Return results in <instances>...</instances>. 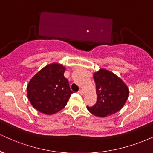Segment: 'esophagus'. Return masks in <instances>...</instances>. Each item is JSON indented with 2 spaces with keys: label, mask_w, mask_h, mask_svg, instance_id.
<instances>
[{
  "label": "esophagus",
  "mask_w": 153,
  "mask_h": 153,
  "mask_svg": "<svg viewBox=\"0 0 153 153\" xmlns=\"http://www.w3.org/2000/svg\"><path fill=\"white\" fill-rule=\"evenodd\" d=\"M78 93H79V94H80V95H82V96H83V95L85 94V93H84V91H82V90H80V91H78Z\"/></svg>",
  "instance_id": "1"
}]
</instances>
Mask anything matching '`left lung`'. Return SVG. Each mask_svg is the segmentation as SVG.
Segmentation results:
<instances>
[{"label":"left lung","mask_w":153,"mask_h":153,"mask_svg":"<svg viewBox=\"0 0 153 153\" xmlns=\"http://www.w3.org/2000/svg\"><path fill=\"white\" fill-rule=\"evenodd\" d=\"M97 101L87 109L92 114L106 117L122 108L129 97V88L117 75L104 68L94 73Z\"/></svg>","instance_id":"obj_1"}]
</instances>
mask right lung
I'll list each match as a JSON object with an SVG mask.
<instances>
[{
    "label": "right lung",
    "instance_id": "add662e5",
    "mask_svg": "<svg viewBox=\"0 0 153 153\" xmlns=\"http://www.w3.org/2000/svg\"><path fill=\"white\" fill-rule=\"evenodd\" d=\"M65 69L60 63H51L31 78L26 91L28 99L35 109L52 115L66 106L73 91L64 76Z\"/></svg>",
    "mask_w": 153,
    "mask_h": 153
}]
</instances>
